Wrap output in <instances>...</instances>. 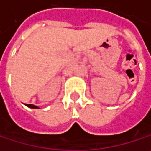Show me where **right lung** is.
Segmentation results:
<instances>
[{
	"instance_id": "add662e5",
	"label": "right lung",
	"mask_w": 151,
	"mask_h": 151,
	"mask_svg": "<svg viewBox=\"0 0 151 151\" xmlns=\"http://www.w3.org/2000/svg\"><path fill=\"white\" fill-rule=\"evenodd\" d=\"M26 106H27V107H29V108H32V109H38L39 107L38 106H36V105H34V104H26Z\"/></svg>"
}]
</instances>
